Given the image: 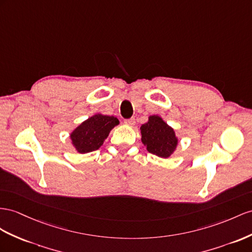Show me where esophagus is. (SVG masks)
<instances>
[{"mask_svg":"<svg viewBox=\"0 0 252 252\" xmlns=\"http://www.w3.org/2000/svg\"><path fill=\"white\" fill-rule=\"evenodd\" d=\"M125 125L128 126H133L135 125V119L134 118H130V119H126L125 120Z\"/></svg>","mask_w":252,"mask_h":252,"instance_id":"1","label":"esophagus"}]
</instances>
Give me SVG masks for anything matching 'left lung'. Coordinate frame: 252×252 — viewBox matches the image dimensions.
<instances>
[{
  "label": "left lung",
  "mask_w": 252,
  "mask_h": 252,
  "mask_svg": "<svg viewBox=\"0 0 252 252\" xmlns=\"http://www.w3.org/2000/svg\"><path fill=\"white\" fill-rule=\"evenodd\" d=\"M141 143L148 152L162 158H168L177 150L179 138L173 127L158 115H151L140 126Z\"/></svg>",
  "instance_id": "1"
}]
</instances>
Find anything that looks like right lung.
Listing matches in <instances>:
<instances>
[{
  "label": "right lung",
  "instance_id": "add662e5",
  "mask_svg": "<svg viewBox=\"0 0 252 252\" xmlns=\"http://www.w3.org/2000/svg\"><path fill=\"white\" fill-rule=\"evenodd\" d=\"M120 124L114 116L95 114L83 121L70 133L75 151L85 154L98 150L113 128Z\"/></svg>",
  "mask_w": 252,
  "mask_h": 252
}]
</instances>
